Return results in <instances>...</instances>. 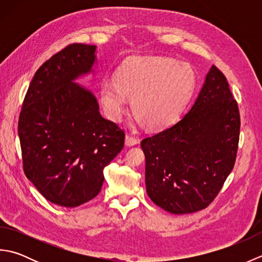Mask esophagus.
Here are the masks:
<instances>
[{"label":"esophagus","instance_id":"34e87169","mask_svg":"<svg viewBox=\"0 0 262 262\" xmlns=\"http://www.w3.org/2000/svg\"><path fill=\"white\" fill-rule=\"evenodd\" d=\"M137 144V140L135 137H132V136H129V135H126V137H125V145L126 146H134V145H136Z\"/></svg>","mask_w":262,"mask_h":262}]
</instances>
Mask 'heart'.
Returning a JSON list of instances; mask_svg holds the SVG:
<instances>
[{
	"mask_svg": "<svg viewBox=\"0 0 262 262\" xmlns=\"http://www.w3.org/2000/svg\"><path fill=\"white\" fill-rule=\"evenodd\" d=\"M196 74L186 63L166 57H134L122 64L116 80L99 86V100L107 118L121 119L132 99L137 121L152 130H162L180 118L190 100Z\"/></svg>",
	"mask_w": 262,
	"mask_h": 262,
	"instance_id": "obj_1",
	"label": "heart"
}]
</instances>
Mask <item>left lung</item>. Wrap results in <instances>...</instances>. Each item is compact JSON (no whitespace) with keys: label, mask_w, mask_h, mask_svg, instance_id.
I'll list each match as a JSON object with an SVG mask.
<instances>
[{"label":"left lung","mask_w":262,"mask_h":262,"mask_svg":"<svg viewBox=\"0 0 262 262\" xmlns=\"http://www.w3.org/2000/svg\"><path fill=\"white\" fill-rule=\"evenodd\" d=\"M238 136L237 103L213 65L188 113L141 143L148 197L178 215L207 207L233 170Z\"/></svg>","instance_id":"1"}]
</instances>
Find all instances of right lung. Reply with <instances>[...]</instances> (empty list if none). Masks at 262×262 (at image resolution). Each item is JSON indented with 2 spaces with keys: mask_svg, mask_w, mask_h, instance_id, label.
<instances>
[{
  "mask_svg": "<svg viewBox=\"0 0 262 262\" xmlns=\"http://www.w3.org/2000/svg\"><path fill=\"white\" fill-rule=\"evenodd\" d=\"M97 46L73 43L36 72L19 117L28 179L49 202L77 207L101 190L103 170L125 134L99 113L91 90L76 80L94 74Z\"/></svg>",
  "mask_w": 262,
  "mask_h": 262,
  "instance_id": "1",
  "label": "right lung"
}]
</instances>
